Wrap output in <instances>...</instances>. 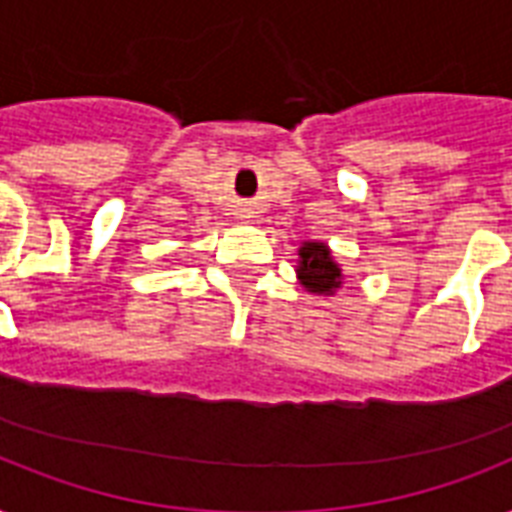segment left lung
I'll return each mask as SVG.
<instances>
[{"label":"left lung","mask_w":512,"mask_h":512,"mask_svg":"<svg viewBox=\"0 0 512 512\" xmlns=\"http://www.w3.org/2000/svg\"><path fill=\"white\" fill-rule=\"evenodd\" d=\"M300 281L305 284L308 292H319V295H332L337 287H340V268L332 263V257H329V249L319 241H313V244H305L300 249Z\"/></svg>","instance_id":"obj_1"}]
</instances>
